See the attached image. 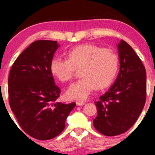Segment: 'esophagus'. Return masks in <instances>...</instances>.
<instances>
[{
	"label": "esophagus",
	"instance_id": "34e87169",
	"mask_svg": "<svg viewBox=\"0 0 155 155\" xmlns=\"http://www.w3.org/2000/svg\"><path fill=\"white\" fill-rule=\"evenodd\" d=\"M85 104V103L83 102V101H76V105L78 106H83Z\"/></svg>",
	"mask_w": 155,
	"mask_h": 155
}]
</instances>
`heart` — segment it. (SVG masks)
Here are the masks:
<instances>
[{"label": "heart", "instance_id": "b5f03b06", "mask_svg": "<svg viewBox=\"0 0 155 155\" xmlns=\"http://www.w3.org/2000/svg\"><path fill=\"white\" fill-rule=\"evenodd\" d=\"M68 56V58H53L50 69L51 73L63 82L71 81L77 70L81 69L82 79L67 90L69 99H86L97 87L103 89L109 86L118 73L119 58L111 48L82 44L70 49Z\"/></svg>", "mask_w": 155, "mask_h": 155}]
</instances>
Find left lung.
Masks as SVG:
<instances>
[{
  "label": "left lung",
  "instance_id": "obj_1",
  "mask_svg": "<svg viewBox=\"0 0 155 155\" xmlns=\"http://www.w3.org/2000/svg\"><path fill=\"white\" fill-rule=\"evenodd\" d=\"M120 71L115 83L95 101V129L108 137L124 134L143 111L146 100V71L132 47L121 40L118 45Z\"/></svg>",
  "mask_w": 155,
  "mask_h": 155
}]
</instances>
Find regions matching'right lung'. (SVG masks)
Segmentation results:
<instances>
[{"label":"right lung","mask_w":155,"mask_h":155,"mask_svg":"<svg viewBox=\"0 0 155 155\" xmlns=\"http://www.w3.org/2000/svg\"><path fill=\"white\" fill-rule=\"evenodd\" d=\"M57 41L37 40L19 54L8 78L9 103L21 129L33 138L48 140L64 130L74 102H57L61 89L50 69Z\"/></svg>","instance_id":"obj_1"}]
</instances>
